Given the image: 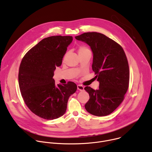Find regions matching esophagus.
<instances>
[{
  "label": "esophagus",
  "instance_id": "34e87169",
  "mask_svg": "<svg viewBox=\"0 0 152 152\" xmlns=\"http://www.w3.org/2000/svg\"><path fill=\"white\" fill-rule=\"evenodd\" d=\"M77 90H79L80 91H82L84 90L83 86H82V85H77Z\"/></svg>",
  "mask_w": 152,
  "mask_h": 152
}]
</instances>
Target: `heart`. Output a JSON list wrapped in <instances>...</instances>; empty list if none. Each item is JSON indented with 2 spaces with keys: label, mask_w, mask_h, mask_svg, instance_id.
<instances>
[{
  "label": "heart",
  "mask_w": 152,
  "mask_h": 152,
  "mask_svg": "<svg viewBox=\"0 0 152 152\" xmlns=\"http://www.w3.org/2000/svg\"><path fill=\"white\" fill-rule=\"evenodd\" d=\"M87 51H90V50L88 48H86L83 47V46H82V47L79 48V50H78V53H79V54H80V53L86 52H87Z\"/></svg>",
  "instance_id": "1"
}]
</instances>
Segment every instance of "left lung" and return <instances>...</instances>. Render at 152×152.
I'll use <instances>...</instances> for the list:
<instances>
[{"label":"left lung","mask_w":152,"mask_h":152,"mask_svg":"<svg viewBox=\"0 0 152 152\" xmlns=\"http://www.w3.org/2000/svg\"><path fill=\"white\" fill-rule=\"evenodd\" d=\"M75 38L90 46L92 69L99 82L98 90L85 87L90 95L85 109L96 116L109 115L121 103L128 90L129 68L126 54L117 42L100 33L85 32Z\"/></svg>","instance_id":"8db88e82"}]
</instances>
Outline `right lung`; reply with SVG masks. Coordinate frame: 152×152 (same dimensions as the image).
I'll return each mask as SVG.
<instances>
[{
  "label": "right lung",
  "mask_w": 152,
  "mask_h": 152,
  "mask_svg": "<svg viewBox=\"0 0 152 152\" xmlns=\"http://www.w3.org/2000/svg\"><path fill=\"white\" fill-rule=\"evenodd\" d=\"M72 41V36L44 38L21 60L18 72L21 96L29 109L42 118L53 120L63 115L69 97L77 90L73 82L56 85L53 79Z\"/></svg>",
  "instance_id": "right-lung-1"
}]
</instances>
